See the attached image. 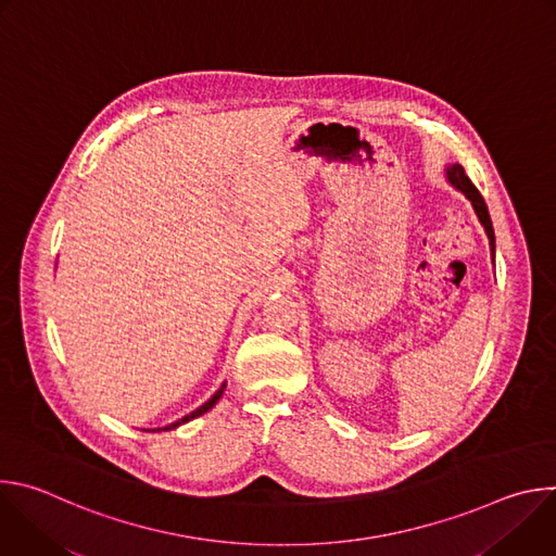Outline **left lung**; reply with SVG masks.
<instances>
[{
    "label": "left lung",
    "instance_id": "left-lung-1",
    "mask_svg": "<svg viewBox=\"0 0 556 556\" xmlns=\"http://www.w3.org/2000/svg\"><path fill=\"white\" fill-rule=\"evenodd\" d=\"M446 180L468 198V202L472 204L475 208V215H478V219L482 222L486 235H489V244H491V255H493V262H495V230H493V222H491V215H489V206L482 198V193L475 189V185L468 180V176L464 174V167L462 165H448L446 167Z\"/></svg>",
    "mask_w": 556,
    "mask_h": 556
}]
</instances>
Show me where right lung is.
Wrapping results in <instances>:
<instances>
[{"mask_svg":"<svg viewBox=\"0 0 556 556\" xmlns=\"http://www.w3.org/2000/svg\"><path fill=\"white\" fill-rule=\"evenodd\" d=\"M224 387H226V382L211 395V399L202 405V407H198L195 412H191L189 416H185V418H180V420H176L174 425H167V427H163V429H153V431H172V429H176V427H180V425H185V422H189V420H193V418H198V416H202V414H206L208 409H213V405L222 399V393H224Z\"/></svg>","mask_w":556,"mask_h":556,"instance_id":"1","label":"right lung"}]
</instances>
